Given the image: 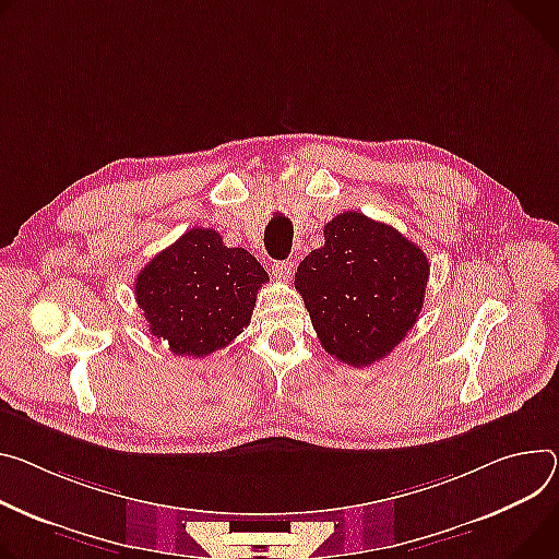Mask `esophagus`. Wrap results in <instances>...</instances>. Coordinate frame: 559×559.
Returning <instances> with one entry per match:
<instances>
[{"mask_svg":"<svg viewBox=\"0 0 559 559\" xmlns=\"http://www.w3.org/2000/svg\"><path fill=\"white\" fill-rule=\"evenodd\" d=\"M272 274L281 281H289V276L294 274V263L292 261H274L272 263Z\"/></svg>","mask_w":559,"mask_h":559,"instance_id":"1","label":"esophagus"}]
</instances>
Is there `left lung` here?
<instances>
[{
  "mask_svg": "<svg viewBox=\"0 0 559 559\" xmlns=\"http://www.w3.org/2000/svg\"><path fill=\"white\" fill-rule=\"evenodd\" d=\"M323 234L325 245L300 261L294 285L328 354L354 368L379 364L419 319L426 253L359 212L338 214Z\"/></svg>",
  "mask_w": 559,
  "mask_h": 559,
  "instance_id": "left-lung-1",
  "label": "left lung"
}]
</instances>
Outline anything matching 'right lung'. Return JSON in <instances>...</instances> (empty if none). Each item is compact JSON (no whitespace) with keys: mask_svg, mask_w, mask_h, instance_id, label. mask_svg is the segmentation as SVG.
Returning <instances> with one entry per match:
<instances>
[{"mask_svg":"<svg viewBox=\"0 0 559 559\" xmlns=\"http://www.w3.org/2000/svg\"><path fill=\"white\" fill-rule=\"evenodd\" d=\"M267 281L247 249L223 245L216 229L193 227L140 270L133 292L151 336L178 357L202 359L249 325Z\"/></svg>","mask_w":559,"mask_h":559,"instance_id":"right-lung-1","label":"right lung"}]
</instances>
